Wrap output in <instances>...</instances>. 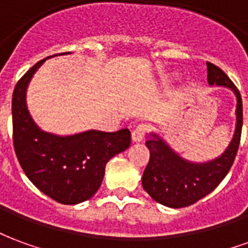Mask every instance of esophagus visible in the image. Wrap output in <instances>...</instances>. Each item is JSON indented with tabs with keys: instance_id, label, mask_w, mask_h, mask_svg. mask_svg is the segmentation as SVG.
Instances as JSON below:
<instances>
[{
	"instance_id": "1",
	"label": "esophagus",
	"mask_w": 248,
	"mask_h": 248,
	"mask_svg": "<svg viewBox=\"0 0 248 248\" xmlns=\"http://www.w3.org/2000/svg\"><path fill=\"white\" fill-rule=\"evenodd\" d=\"M147 131H149V126L146 124H138L134 130H133V133H131V138L134 142H142V140H145V135L147 134Z\"/></svg>"
}]
</instances>
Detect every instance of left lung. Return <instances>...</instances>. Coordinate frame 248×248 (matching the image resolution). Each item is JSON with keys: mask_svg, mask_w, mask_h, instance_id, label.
<instances>
[{"mask_svg": "<svg viewBox=\"0 0 248 248\" xmlns=\"http://www.w3.org/2000/svg\"><path fill=\"white\" fill-rule=\"evenodd\" d=\"M207 81L210 85L230 87L236 94L238 106L234 138L222 156L202 165L190 163L179 158L155 134H153L151 140H146L150 159L143 171L142 186L154 201L167 207H187L210 194L227 175L239 149L243 124V105L239 90L229 76L211 62H207Z\"/></svg>", "mask_w": 248, "mask_h": 248, "instance_id": "left-lung-1", "label": "left lung"}]
</instances>
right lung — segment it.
Instances as JSON below:
<instances>
[{
    "instance_id": "obj_1",
    "label": "right lung",
    "mask_w": 248,
    "mask_h": 248,
    "mask_svg": "<svg viewBox=\"0 0 248 248\" xmlns=\"http://www.w3.org/2000/svg\"><path fill=\"white\" fill-rule=\"evenodd\" d=\"M45 61L46 58L37 62L14 87V151L26 177L38 190L58 203L76 204L97 192L106 163L129 147L131 135L129 130L122 129L115 133L90 130L57 137L38 129L26 108L25 93L35 70Z\"/></svg>"
}]
</instances>
